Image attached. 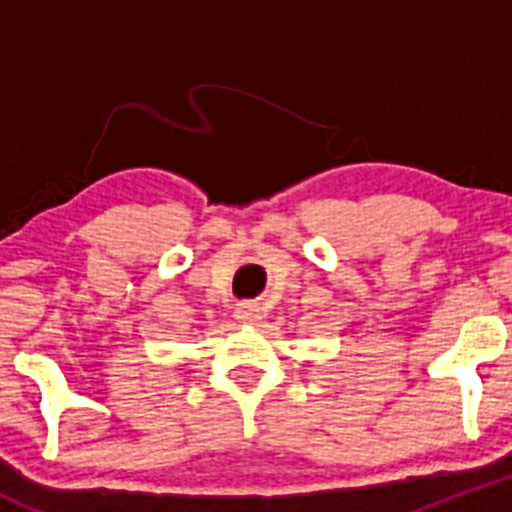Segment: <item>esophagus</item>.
<instances>
[{"label": "esophagus", "instance_id": "obj_1", "mask_svg": "<svg viewBox=\"0 0 512 512\" xmlns=\"http://www.w3.org/2000/svg\"><path fill=\"white\" fill-rule=\"evenodd\" d=\"M235 319H237V322H242V324H257V319H260V307H257L255 302L237 304Z\"/></svg>", "mask_w": 512, "mask_h": 512}]
</instances>
